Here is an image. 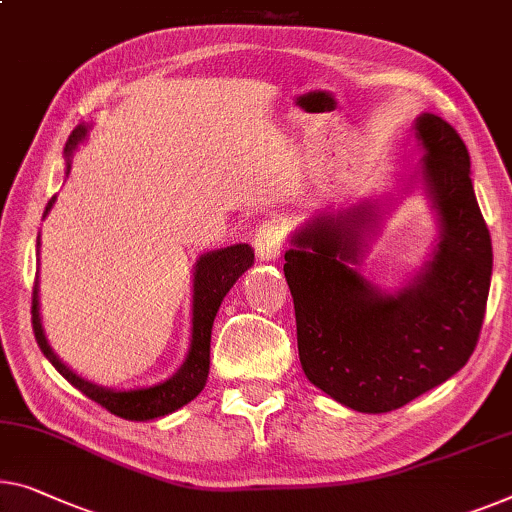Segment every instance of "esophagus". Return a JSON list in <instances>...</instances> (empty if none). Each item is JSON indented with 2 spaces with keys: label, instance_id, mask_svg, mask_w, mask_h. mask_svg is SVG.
Listing matches in <instances>:
<instances>
[{
  "label": "esophagus",
  "instance_id": "1",
  "mask_svg": "<svg viewBox=\"0 0 512 512\" xmlns=\"http://www.w3.org/2000/svg\"><path fill=\"white\" fill-rule=\"evenodd\" d=\"M285 243H282V230L273 223H264L255 234V253L262 262H278Z\"/></svg>",
  "mask_w": 512,
  "mask_h": 512
}]
</instances>
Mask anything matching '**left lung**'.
I'll return each instance as SVG.
<instances>
[{"mask_svg":"<svg viewBox=\"0 0 512 512\" xmlns=\"http://www.w3.org/2000/svg\"><path fill=\"white\" fill-rule=\"evenodd\" d=\"M414 137L423 158L409 186L423 188L439 227L414 276L388 289L358 269L402 200L393 193L315 211L289 236L285 253L305 377L361 414L400 409L462 370L490 294L492 239L469 151L432 112L418 114Z\"/></svg>","mask_w":512,"mask_h":512,"instance_id":"8db88e82","label":"left lung"}]
</instances>
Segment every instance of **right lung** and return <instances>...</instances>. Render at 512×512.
Here are the masks:
<instances>
[{
  "label": "right lung",
  "mask_w": 512,
  "mask_h": 512,
  "mask_svg": "<svg viewBox=\"0 0 512 512\" xmlns=\"http://www.w3.org/2000/svg\"><path fill=\"white\" fill-rule=\"evenodd\" d=\"M91 124H80L68 137L64 147L66 160V177L71 172L73 154L80 144L87 142ZM57 195L52 197L45 207L43 218L55 207ZM41 253V234L36 239V255ZM255 264V250L248 243H234V246L209 250L195 259L193 266V301H190V347L188 354L179 365V370L172 377H167L151 386L135 388H110L101 386L96 381H89L73 368L61 361L45 338L43 319H41V296H38V276L34 282L32 296V324L38 347L43 356L55 365V370L64 377L68 384L85 393L89 400H94L110 411V414L126 418V421H156L167 414L186 407L190 400H195L207 386L209 363H211V329L213 319L218 315V308L227 292L234 287V282Z\"/></svg>",
  "instance_id": "right-lung-1"
}]
</instances>
